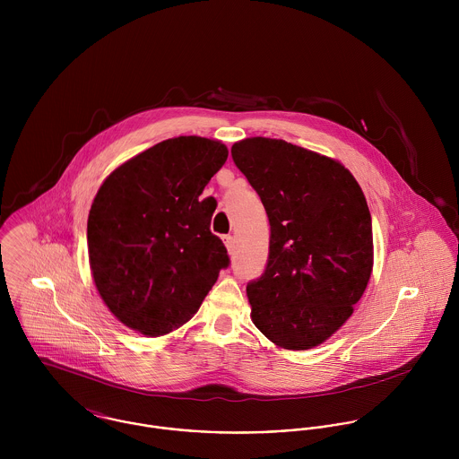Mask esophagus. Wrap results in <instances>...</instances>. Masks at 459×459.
<instances>
[{
    "label": "esophagus",
    "instance_id": "esophagus-1",
    "mask_svg": "<svg viewBox=\"0 0 459 459\" xmlns=\"http://www.w3.org/2000/svg\"><path fill=\"white\" fill-rule=\"evenodd\" d=\"M224 244H226L228 251L233 253V249H235V238H233L231 235H226V237H224Z\"/></svg>",
    "mask_w": 459,
    "mask_h": 459
}]
</instances>
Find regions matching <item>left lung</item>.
<instances>
[{"label":"left lung","mask_w":459,"mask_h":459,"mask_svg":"<svg viewBox=\"0 0 459 459\" xmlns=\"http://www.w3.org/2000/svg\"><path fill=\"white\" fill-rule=\"evenodd\" d=\"M231 157L270 222L264 272L247 284L251 318L277 346H318L351 316L371 277L364 193L339 162L282 139L238 141Z\"/></svg>","instance_id":"1"}]
</instances>
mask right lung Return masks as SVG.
I'll return each mask as SVG.
<instances>
[{"mask_svg": "<svg viewBox=\"0 0 459 459\" xmlns=\"http://www.w3.org/2000/svg\"><path fill=\"white\" fill-rule=\"evenodd\" d=\"M228 159L213 139L157 143L115 169L88 215L95 286L127 327L157 337L189 322L230 266L210 231L215 199L199 196Z\"/></svg>", "mask_w": 459, "mask_h": 459, "instance_id": "add662e5", "label": "right lung"}]
</instances>
